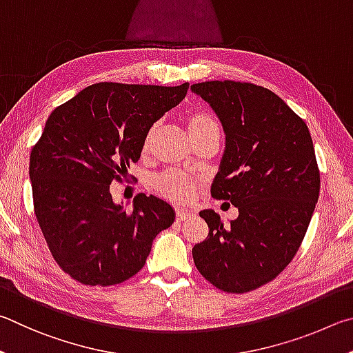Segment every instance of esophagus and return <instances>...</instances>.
<instances>
[{
  "mask_svg": "<svg viewBox=\"0 0 353 353\" xmlns=\"http://www.w3.org/2000/svg\"><path fill=\"white\" fill-rule=\"evenodd\" d=\"M192 212L190 211H176V221H186L192 217Z\"/></svg>",
  "mask_w": 353,
  "mask_h": 353,
  "instance_id": "1",
  "label": "esophagus"
}]
</instances>
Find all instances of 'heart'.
Wrapping results in <instances>:
<instances>
[{
  "label": "heart",
  "mask_w": 353,
  "mask_h": 353,
  "mask_svg": "<svg viewBox=\"0 0 353 353\" xmlns=\"http://www.w3.org/2000/svg\"><path fill=\"white\" fill-rule=\"evenodd\" d=\"M188 130L192 139L196 141L209 133L219 132V122L212 114L203 110H192L186 114ZM154 133V125L148 130L142 141V150H147L150 145ZM153 192L159 195L161 199L173 203V205H188L194 200L199 190V181L195 178L186 175V173L178 170H165L159 173L152 180Z\"/></svg>",
  "instance_id": "b5f03b06"
}]
</instances>
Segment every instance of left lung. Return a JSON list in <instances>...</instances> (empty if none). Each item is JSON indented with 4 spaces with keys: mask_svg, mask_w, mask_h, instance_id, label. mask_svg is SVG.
I'll return each mask as SVG.
<instances>
[{
    "mask_svg": "<svg viewBox=\"0 0 353 353\" xmlns=\"http://www.w3.org/2000/svg\"><path fill=\"white\" fill-rule=\"evenodd\" d=\"M226 133L211 194L239 209L225 228L200 212L206 240L192 250L200 274L226 293H248L279 276L304 240L319 196V169L304 119L263 86L234 80L192 85Z\"/></svg>",
    "mask_w": 353,
    "mask_h": 353,
    "instance_id": "1",
    "label": "left lung"
}]
</instances>
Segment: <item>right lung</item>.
I'll use <instances>...</instances> for the list:
<instances>
[{
	"mask_svg": "<svg viewBox=\"0 0 353 353\" xmlns=\"http://www.w3.org/2000/svg\"><path fill=\"white\" fill-rule=\"evenodd\" d=\"M189 90L102 82L61 103L32 147L34 211L59 267L85 285L108 287L144 267L152 242L175 220L170 205L138 194L132 212L114 205L110 184L122 183L142 141Z\"/></svg>",
	"mask_w": 353,
	"mask_h": 353,
	"instance_id": "right-lung-1",
	"label": "right lung"
}]
</instances>
